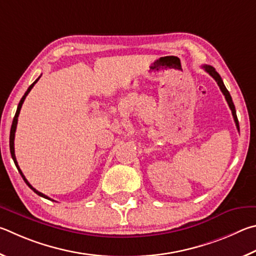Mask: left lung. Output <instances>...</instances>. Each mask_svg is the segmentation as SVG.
Listing matches in <instances>:
<instances>
[{"instance_id":"obj_1","label":"left lung","mask_w":256,"mask_h":256,"mask_svg":"<svg viewBox=\"0 0 256 256\" xmlns=\"http://www.w3.org/2000/svg\"><path fill=\"white\" fill-rule=\"evenodd\" d=\"M202 68H204L206 72H207V73H208L210 76H212L214 80L217 82L219 88H220V91L222 92L224 96H225V98H226V101H227V103H228V106H230V108L232 114V118H234V121H235V124H236V127H237V129H238V130H240V124H238V119H237V116H236L235 106H234V103H232V96H230V92H228V90L226 88L225 84H224V82H222L220 75H219V74L217 73V70H214L212 66H210V65H202Z\"/></svg>"}]
</instances>
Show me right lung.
<instances>
[{
    "label": "right lung",
    "instance_id": "add662e5",
    "mask_svg": "<svg viewBox=\"0 0 256 256\" xmlns=\"http://www.w3.org/2000/svg\"><path fill=\"white\" fill-rule=\"evenodd\" d=\"M40 78V76L39 78L34 80V82L30 85V86L28 88V90H26V93H24V96L21 98V100H20V102H19V106H18V109H16V116H14V118H13V121H12V126H11V130H10V152H11V156H12V158H13V162H14V164H16V168H18V171H19V173L21 174V176H22V178H24V182L26 183V186H28L31 190H32L34 194H37L38 196H42V198H46V199H49V200H52L50 198H49V196H44V194H42V192H39L38 190H36L30 184V183L28 182V180H26V176H24V173H22V171L20 170V168H19V165H18V162H16V154H14V136H16V124H18V116H19V114H20V110H21V106H22V103L24 102V98H26V96H28L29 94V92L31 91V88H34V85L38 82V80ZM52 201H54V200H52Z\"/></svg>",
    "mask_w": 256,
    "mask_h": 256
}]
</instances>
